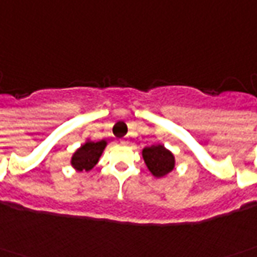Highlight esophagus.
I'll list each match as a JSON object with an SVG mask.
<instances>
[{
	"instance_id": "34e87169",
	"label": "esophagus",
	"mask_w": 257,
	"mask_h": 257,
	"mask_svg": "<svg viewBox=\"0 0 257 257\" xmlns=\"http://www.w3.org/2000/svg\"><path fill=\"white\" fill-rule=\"evenodd\" d=\"M121 143H122V145H126V143H128V139H126V138H122V139H121Z\"/></svg>"
}]
</instances>
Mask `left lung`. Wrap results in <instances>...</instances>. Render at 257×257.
I'll return each instance as SVG.
<instances>
[{
	"instance_id": "1",
	"label": "left lung",
	"mask_w": 257,
	"mask_h": 257,
	"mask_svg": "<svg viewBox=\"0 0 257 257\" xmlns=\"http://www.w3.org/2000/svg\"><path fill=\"white\" fill-rule=\"evenodd\" d=\"M142 156L146 163L149 171L153 174L156 178H163L167 174L174 170L175 167V157L174 154L167 150L163 145H153L145 147L142 150Z\"/></svg>"
}]
</instances>
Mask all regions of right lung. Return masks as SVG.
Instances as JSON below:
<instances>
[{
	"label": "right lung",
	"instance_id": "1",
	"mask_svg": "<svg viewBox=\"0 0 257 257\" xmlns=\"http://www.w3.org/2000/svg\"><path fill=\"white\" fill-rule=\"evenodd\" d=\"M107 146V142H91L87 141L85 145L79 147L73 153L71 159V164L78 171H90L93 167L98 163L100 156L103 154V150Z\"/></svg>",
	"mask_w": 257,
	"mask_h": 257
}]
</instances>
